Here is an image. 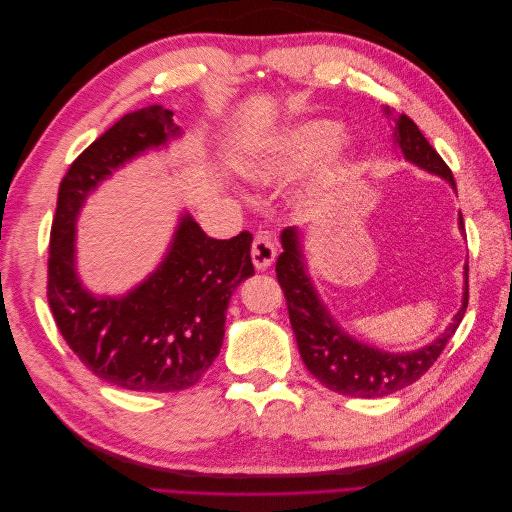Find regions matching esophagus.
Returning <instances> with one entry per match:
<instances>
[{"mask_svg": "<svg viewBox=\"0 0 512 512\" xmlns=\"http://www.w3.org/2000/svg\"><path fill=\"white\" fill-rule=\"evenodd\" d=\"M252 262L256 269H267L271 267V262L275 260V243L269 235H256L252 241Z\"/></svg>", "mask_w": 512, "mask_h": 512, "instance_id": "obj_1", "label": "esophagus"}]
</instances>
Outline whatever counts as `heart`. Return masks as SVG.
<instances>
[{"mask_svg": "<svg viewBox=\"0 0 512 512\" xmlns=\"http://www.w3.org/2000/svg\"><path fill=\"white\" fill-rule=\"evenodd\" d=\"M333 132L335 130L331 123H309V126L288 132L280 143L247 164V177L260 185H273L292 177L297 170L305 168L309 162H314L318 153L329 145ZM342 158L344 147L331 151L329 164L320 170L316 179L318 192L327 190V185L333 181L335 162Z\"/></svg>", "mask_w": 512, "mask_h": 512, "instance_id": "1", "label": "heart"}]
</instances>
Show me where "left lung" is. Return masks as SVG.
<instances>
[{
	"label": "left lung",
	"instance_id": "8db88e82",
	"mask_svg": "<svg viewBox=\"0 0 512 512\" xmlns=\"http://www.w3.org/2000/svg\"><path fill=\"white\" fill-rule=\"evenodd\" d=\"M393 108L386 106V115L395 121V143L399 145L401 153L406 160L414 162L433 175L444 177L455 188V179L451 168L440 158V153L429 145L423 132L418 130L416 123L408 115L393 117ZM463 228V218H459ZM282 245L284 252L275 262L277 282H280L288 316L294 337H297V346L301 352V359L320 384L327 389L348 395V397H384L395 391L406 389L414 384L418 378L425 376L429 367L438 361V356L446 348L448 339H451L463 320L468 307V265H466V292H463V305L455 314L451 327H448L442 337L429 346L406 352V354H393L382 352L363 342H356L350 335H346L337 327L327 309L322 307L320 299L316 297V290L309 282L305 273V265L301 262L299 250V237L297 228H286L282 232Z\"/></svg>",
	"mask_w": 512,
	"mask_h": 512
}]
</instances>
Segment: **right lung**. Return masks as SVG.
I'll return each instance as SVG.
<instances>
[{
  "instance_id": "add662e5",
  "label": "right lung",
  "mask_w": 512,
  "mask_h": 512,
  "mask_svg": "<svg viewBox=\"0 0 512 512\" xmlns=\"http://www.w3.org/2000/svg\"><path fill=\"white\" fill-rule=\"evenodd\" d=\"M177 134L168 108L123 115L68 168L51 226L46 297L59 333L91 374L136 393L194 386L220 354L230 294L254 275L250 232L211 239L183 215L158 271L128 297H91L76 277L74 220L87 194L123 162Z\"/></svg>"
}]
</instances>
